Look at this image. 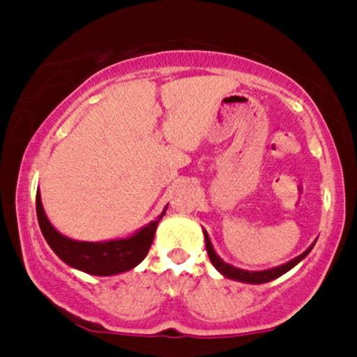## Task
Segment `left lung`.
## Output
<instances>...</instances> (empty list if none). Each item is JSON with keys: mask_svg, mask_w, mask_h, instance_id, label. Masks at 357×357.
<instances>
[{"mask_svg": "<svg viewBox=\"0 0 357 357\" xmlns=\"http://www.w3.org/2000/svg\"><path fill=\"white\" fill-rule=\"evenodd\" d=\"M203 235H204V243H206L208 257H210L211 264L215 265V268L218 270L220 273H223L225 277L233 278V280H238V282H245V284H267V282L275 280V278H278L280 275H284L285 272H289L290 268L296 267V265L302 260V258H305L307 255H309V252L314 247V243H312L309 248L305 250L304 253H302V255H298L297 258H294V260L287 261V264L280 265V267L261 270V272H248V270L236 268V267H233V265L227 264V261L221 260V258L216 255L215 248H213V245H211V241H210V236H208L206 230H203Z\"/></svg>", "mask_w": 357, "mask_h": 357, "instance_id": "1", "label": "left lung"}]
</instances>
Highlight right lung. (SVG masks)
I'll return each mask as SVG.
<instances>
[{
    "label": "right lung",
    "mask_w": 357,
    "mask_h": 357,
    "mask_svg": "<svg viewBox=\"0 0 357 357\" xmlns=\"http://www.w3.org/2000/svg\"><path fill=\"white\" fill-rule=\"evenodd\" d=\"M166 208L158 218L134 233L132 236L110 241H77L67 238L52 227L45 215L40 191L36 192V216H38L40 230L55 255L73 268L99 277L127 272L144 260L154 240L155 228H158L159 220L165 216Z\"/></svg>",
    "instance_id": "right-lung-1"
}]
</instances>
